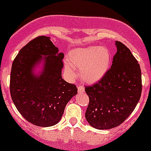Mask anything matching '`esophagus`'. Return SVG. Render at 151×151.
<instances>
[{
    "label": "esophagus",
    "mask_w": 151,
    "mask_h": 151,
    "mask_svg": "<svg viewBox=\"0 0 151 151\" xmlns=\"http://www.w3.org/2000/svg\"><path fill=\"white\" fill-rule=\"evenodd\" d=\"M85 91V88L84 87L82 86V85H80V86H78V92H84Z\"/></svg>",
    "instance_id": "1"
}]
</instances>
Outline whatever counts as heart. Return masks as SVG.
Returning <instances> with one entry per match:
<instances>
[{"instance_id": "obj_1", "label": "heart", "mask_w": 151, "mask_h": 151, "mask_svg": "<svg viewBox=\"0 0 151 151\" xmlns=\"http://www.w3.org/2000/svg\"><path fill=\"white\" fill-rule=\"evenodd\" d=\"M111 60L110 51L105 47L90 46L75 49L70 52L68 60L65 61V74L69 80H74L77 77L74 68H77L83 81L95 83L106 74Z\"/></svg>"}]
</instances>
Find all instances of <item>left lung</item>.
I'll list each match as a JSON object with an SVG mask.
<instances>
[{
    "label": "left lung",
    "instance_id": "8db88e82",
    "mask_svg": "<svg viewBox=\"0 0 151 151\" xmlns=\"http://www.w3.org/2000/svg\"><path fill=\"white\" fill-rule=\"evenodd\" d=\"M117 52L111 68L94 84L85 86L89 104L85 118L92 127L110 129L132 114L142 93L139 64L130 50L116 41Z\"/></svg>",
    "mask_w": 151,
    "mask_h": 151
}]
</instances>
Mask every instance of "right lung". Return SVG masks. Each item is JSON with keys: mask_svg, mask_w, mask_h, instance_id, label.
<instances>
[{"mask_svg": "<svg viewBox=\"0 0 151 151\" xmlns=\"http://www.w3.org/2000/svg\"><path fill=\"white\" fill-rule=\"evenodd\" d=\"M50 38L40 36L19 50L12 63L10 93L22 116L32 124L49 127L60 121L65 106L77 93L75 85L61 76L63 53ZM45 55V68L40 76L32 74L35 65Z\"/></svg>", "mask_w": 151, "mask_h": 151, "instance_id": "obj_1", "label": "right lung"}]
</instances>
